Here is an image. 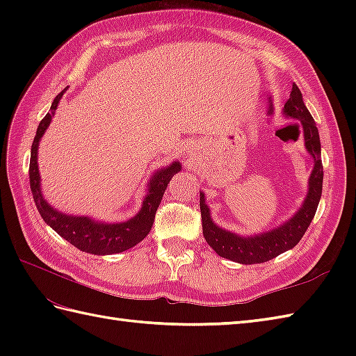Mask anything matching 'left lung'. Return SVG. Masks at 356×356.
<instances>
[{"label":"left lung","mask_w":356,"mask_h":356,"mask_svg":"<svg viewBox=\"0 0 356 356\" xmlns=\"http://www.w3.org/2000/svg\"><path fill=\"white\" fill-rule=\"evenodd\" d=\"M283 113L287 118L297 119L303 125L305 147L307 153L314 157V170L309 177V191L303 205L278 228L257 234V236L243 237L231 231H226L214 223L211 218L209 208L205 203V194L200 193V213L203 237L214 251L223 259L241 264H255L275 259L277 255L289 251L305 236L312 218L318 208L323 191V163H321V143L318 128L311 113L306 108L300 88L292 86L291 97L284 104Z\"/></svg>","instance_id":"1"}]
</instances>
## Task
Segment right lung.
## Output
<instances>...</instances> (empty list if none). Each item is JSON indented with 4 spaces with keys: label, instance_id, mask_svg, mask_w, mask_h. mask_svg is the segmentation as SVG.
<instances>
[{
    "label": "right lung",
    "instance_id": "obj_1",
    "mask_svg": "<svg viewBox=\"0 0 356 356\" xmlns=\"http://www.w3.org/2000/svg\"><path fill=\"white\" fill-rule=\"evenodd\" d=\"M65 92V90H64ZM64 92L59 93L51 102L50 111L44 116V119L38 125L36 136L32 143V153H30V190L33 194L35 205L40 211L44 222L51 229H55L59 236L65 238L74 248L81 251L95 254V255H110L124 252L127 249L136 246L148 236L151 226L154 223L156 211L161 205L163 193L168 186L170 180L174 174L182 170V165L179 162H172L166 168L159 170L153 174V177L148 182V191L145 199L142 202V208L133 218L122 223H102L96 222L90 217H78L67 216L59 213L55 208H51L41 193V177L38 170V147L44 136L45 130L51 122V118L55 115V110L61 99Z\"/></svg>",
    "mask_w": 356,
    "mask_h": 356
}]
</instances>
